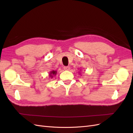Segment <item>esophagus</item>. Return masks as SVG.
<instances>
[{"label":"esophagus","instance_id":"esophagus-1","mask_svg":"<svg viewBox=\"0 0 133 133\" xmlns=\"http://www.w3.org/2000/svg\"><path fill=\"white\" fill-rule=\"evenodd\" d=\"M64 69L65 70H70V67L69 66H64Z\"/></svg>","mask_w":133,"mask_h":133}]
</instances>
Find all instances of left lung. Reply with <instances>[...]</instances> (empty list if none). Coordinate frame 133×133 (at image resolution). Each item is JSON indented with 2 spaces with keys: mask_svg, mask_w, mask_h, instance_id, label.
I'll return each mask as SVG.
<instances>
[{
  "mask_svg": "<svg viewBox=\"0 0 133 133\" xmlns=\"http://www.w3.org/2000/svg\"><path fill=\"white\" fill-rule=\"evenodd\" d=\"M79 73H80V72H79Z\"/></svg>",
  "mask_w": 133,
  "mask_h": 133,
  "instance_id": "8db88e82",
  "label": "left lung"
}]
</instances>
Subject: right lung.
Instances as JSON below:
<instances>
[{
  "mask_svg": "<svg viewBox=\"0 0 133 133\" xmlns=\"http://www.w3.org/2000/svg\"><path fill=\"white\" fill-rule=\"evenodd\" d=\"M57 71H56V70H53V71H50V73H49V76L50 77L49 78H50L51 79V78H53V77H54V75L55 76L56 74H57Z\"/></svg>",
  "mask_w": 133,
  "mask_h": 133,
  "instance_id": "right-lung-1",
  "label": "right lung"
}]
</instances>
